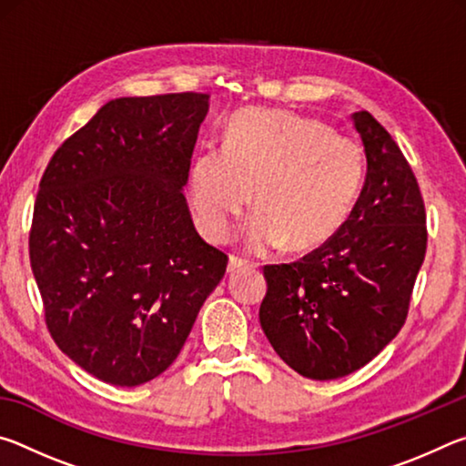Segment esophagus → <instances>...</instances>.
Returning <instances> with one entry per match:
<instances>
[{"label": "esophagus", "instance_id": "esophagus-1", "mask_svg": "<svg viewBox=\"0 0 466 466\" xmlns=\"http://www.w3.org/2000/svg\"><path fill=\"white\" fill-rule=\"evenodd\" d=\"M244 267H247V261H244V258H240V257L232 255L230 263H228V273H236V271L244 269Z\"/></svg>", "mask_w": 466, "mask_h": 466}]
</instances>
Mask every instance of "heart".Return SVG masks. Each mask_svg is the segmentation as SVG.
<instances>
[{"mask_svg":"<svg viewBox=\"0 0 466 466\" xmlns=\"http://www.w3.org/2000/svg\"><path fill=\"white\" fill-rule=\"evenodd\" d=\"M366 154L356 137L281 110L247 108L228 123L224 149L193 160L188 191L205 236L224 242L252 208L247 244L312 250L333 238L361 193Z\"/></svg>","mask_w":466,"mask_h":466,"instance_id":"b5f03b06","label":"heart"}]
</instances>
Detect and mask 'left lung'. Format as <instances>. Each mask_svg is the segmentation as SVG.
Returning a JSON list of instances; mask_svg holds the SVG:
<instances>
[{"mask_svg": "<svg viewBox=\"0 0 466 466\" xmlns=\"http://www.w3.org/2000/svg\"><path fill=\"white\" fill-rule=\"evenodd\" d=\"M351 121L368 172L347 222L299 261L263 267V333L312 380L356 372L399 335L428 247L425 205L403 152L368 110Z\"/></svg>", "mask_w": 466, "mask_h": 466, "instance_id": "8db88e82", "label": "left lung"}]
</instances>
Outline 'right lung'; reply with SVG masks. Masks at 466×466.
I'll list each match as a JSON object with an SVG mask.
<instances>
[{
    "label": "right lung",
    "mask_w": 466,
    "mask_h": 466,
    "mask_svg": "<svg viewBox=\"0 0 466 466\" xmlns=\"http://www.w3.org/2000/svg\"><path fill=\"white\" fill-rule=\"evenodd\" d=\"M208 110L199 92L110 100L38 185L28 248L46 329L102 382L160 376L226 273L183 195Z\"/></svg>",
    "instance_id": "right-lung-1"
}]
</instances>
